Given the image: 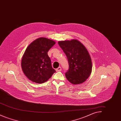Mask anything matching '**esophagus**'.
Wrapping results in <instances>:
<instances>
[{"label":"esophagus","mask_w":121,"mask_h":121,"mask_svg":"<svg viewBox=\"0 0 121 121\" xmlns=\"http://www.w3.org/2000/svg\"><path fill=\"white\" fill-rule=\"evenodd\" d=\"M56 70L57 72H60L62 70V68H61V67H58V68L56 69Z\"/></svg>","instance_id":"esophagus-1"}]
</instances>
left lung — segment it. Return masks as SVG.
Here are the masks:
<instances>
[{"mask_svg": "<svg viewBox=\"0 0 121 121\" xmlns=\"http://www.w3.org/2000/svg\"><path fill=\"white\" fill-rule=\"evenodd\" d=\"M58 43L68 60L69 69L65 73L67 79L73 84L85 82L92 69L91 58L85 46L76 39L61 41Z\"/></svg>", "mask_w": 121, "mask_h": 121, "instance_id": "left-lung-1", "label": "left lung"}]
</instances>
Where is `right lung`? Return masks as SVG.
Instances as JSON below:
<instances>
[{"label": "right lung", "instance_id": "add662e5", "mask_svg": "<svg viewBox=\"0 0 121 121\" xmlns=\"http://www.w3.org/2000/svg\"><path fill=\"white\" fill-rule=\"evenodd\" d=\"M55 44L54 41L40 38L27 47L22 59L21 67L23 73L30 80L42 83L56 72L48 55V51Z\"/></svg>", "mask_w": 121, "mask_h": 121}]
</instances>
